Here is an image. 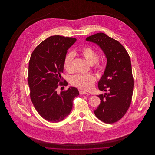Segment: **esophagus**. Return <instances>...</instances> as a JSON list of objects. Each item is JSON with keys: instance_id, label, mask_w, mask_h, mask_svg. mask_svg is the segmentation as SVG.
<instances>
[{"instance_id": "1", "label": "esophagus", "mask_w": 155, "mask_h": 155, "mask_svg": "<svg viewBox=\"0 0 155 155\" xmlns=\"http://www.w3.org/2000/svg\"><path fill=\"white\" fill-rule=\"evenodd\" d=\"M79 93L81 95H82V94H88L86 91H85L84 90H79Z\"/></svg>"}]
</instances>
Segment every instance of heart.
Segmentation results:
<instances>
[{
	"mask_svg": "<svg viewBox=\"0 0 155 155\" xmlns=\"http://www.w3.org/2000/svg\"><path fill=\"white\" fill-rule=\"evenodd\" d=\"M82 55L87 60L90 64H94L95 68L98 71H102L104 68V63L103 61H98L99 55L95 50L89 46H85L80 51ZM74 54L73 53H68L66 55L64 61L63 67L67 72L73 71V60ZM96 81V78L92 74H77L73 75L71 79V84L79 88L88 90L92 88Z\"/></svg>",
	"mask_w": 155,
	"mask_h": 155,
	"instance_id": "obj_1",
	"label": "heart"
}]
</instances>
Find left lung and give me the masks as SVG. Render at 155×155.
<instances>
[{"instance_id": "obj_1", "label": "left lung", "mask_w": 155, "mask_h": 155, "mask_svg": "<svg viewBox=\"0 0 155 155\" xmlns=\"http://www.w3.org/2000/svg\"><path fill=\"white\" fill-rule=\"evenodd\" d=\"M86 40L98 45L107 58L98 88L108 93L97 96L101 101L95 114L105 123H114L125 115L132 100L134 78L130 56L118 41L102 32L89 36Z\"/></svg>"}]
</instances>
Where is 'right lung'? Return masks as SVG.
Here are the masks:
<instances>
[{
    "mask_svg": "<svg viewBox=\"0 0 155 155\" xmlns=\"http://www.w3.org/2000/svg\"><path fill=\"white\" fill-rule=\"evenodd\" d=\"M72 37L54 35L38 45L30 58L28 82L30 97L35 109L45 120L58 123L70 114L78 89L70 87L59 94V86L68 84L61 74L68 48L76 41Z\"/></svg>",
    "mask_w": 155,
    "mask_h": 155,
    "instance_id": "right-lung-1",
    "label": "right lung"
}]
</instances>
